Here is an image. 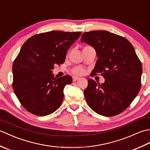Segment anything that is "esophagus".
<instances>
[{"instance_id":"obj_1","label":"esophagus","mask_w":150,"mask_h":150,"mask_svg":"<svg viewBox=\"0 0 150 150\" xmlns=\"http://www.w3.org/2000/svg\"><path fill=\"white\" fill-rule=\"evenodd\" d=\"M79 77H75V76H73V81H77V80H79Z\"/></svg>"}]
</instances>
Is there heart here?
I'll use <instances>...</instances> for the list:
<instances>
[{"mask_svg": "<svg viewBox=\"0 0 150 150\" xmlns=\"http://www.w3.org/2000/svg\"><path fill=\"white\" fill-rule=\"evenodd\" d=\"M72 72L75 75H81L84 73V69L82 68H75L72 70Z\"/></svg>", "mask_w": 150, "mask_h": 150, "instance_id": "1", "label": "heart"}]
</instances>
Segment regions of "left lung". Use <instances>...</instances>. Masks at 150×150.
<instances>
[{
    "mask_svg": "<svg viewBox=\"0 0 150 150\" xmlns=\"http://www.w3.org/2000/svg\"><path fill=\"white\" fill-rule=\"evenodd\" d=\"M81 42L96 51L98 59L91 75L100 73L105 79L101 84L88 79L84 93L89 106L106 117L122 113L141 86L142 68L134 47L126 38L103 30L84 33Z\"/></svg>",
    "mask_w": 150,
    "mask_h": 150,
    "instance_id": "1",
    "label": "left lung"
}]
</instances>
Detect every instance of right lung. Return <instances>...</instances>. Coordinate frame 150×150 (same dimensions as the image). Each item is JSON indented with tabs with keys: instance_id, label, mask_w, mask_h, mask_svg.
<instances>
[{
	"instance_id": "1",
	"label": "right lung",
	"mask_w": 150,
	"mask_h": 150,
	"mask_svg": "<svg viewBox=\"0 0 150 150\" xmlns=\"http://www.w3.org/2000/svg\"><path fill=\"white\" fill-rule=\"evenodd\" d=\"M81 32L52 31L29 38L13 64V88L30 113L45 116L61 105L64 88L72 82L69 75L57 79L52 70L65 61L67 51Z\"/></svg>"
}]
</instances>
